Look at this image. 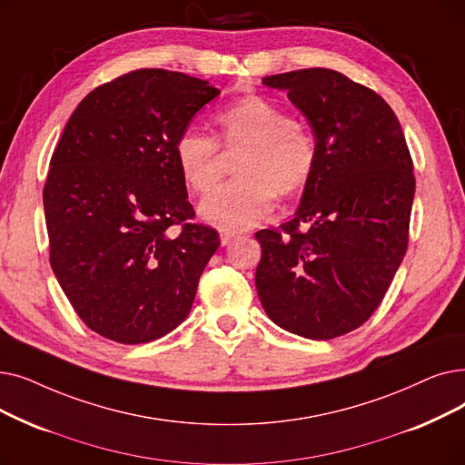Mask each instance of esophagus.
Returning <instances> with one entry per match:
<instances>
[{
	"label": "esophagus",
	"instance_id": "34e87169",
	"mask_svg": "<svg viewBox=\"0 0 465 465\" xmlns=\"http://www.w3.org/2000/svg\"><path fill=\"white\" fill-rule=\"evenodd\" d=\"M237 237V233L235 232H228V230H222L220 232V243H222V247H226V245H230L232 241Z\"/></svg>",
	"mask_w": 465,
	"mask_h": 465
}]
</instances>
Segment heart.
<instances>
[{
    "label": "heart",
    "mask_w": 465,
    "mask_h": 465,
    "mask_svg": "<svg viewBox=\"0 0 465 465\" xmlns=\"http://www.w3.org/2000/svg\"><path fill=\"white\" fill-rule=\"evenodd\" d=\"M218 138L237 159L239 180L203 199L201 216L224 230H243L273 211V193L291 197L304 190L317 163L312 131L264 96H247L216 115ZM176 163L195 193L211 192L224 171L218 140L199 129H186L174 144Z\"/></svg>",
    "instance_id": "obj_1"
}]
</instances>
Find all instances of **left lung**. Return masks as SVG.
<instances>
[{
    "label": "left lung",
    "mask_w": 465,
    "mask_h": 465,
    "mask_svg": "<svg viewBox=\"0 0 465 465\" xmlns=\"http://www.w3.org/2000/svg\"><path fill=\"white\" fill-rule=\"evenodd\" d=\"M262 84L304 114L317 163L294 218L254 235L258 298L281 329L331 340L374 313L405 258L412 157L386 100L344 74L308 68Z\"/></svg>",
    "instance_id": "8db88e82"
}]
</instances>
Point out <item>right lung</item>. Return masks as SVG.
I'll list each match as a JSON object with an SVG mask.
<instances>
[{"instance_id":"right-lung-1","label":"right lung","mask_w":465,"mask_h":465,"mask_svg":"<svg viewBox=\"0 0 465 465\" xmlns=\"http://www.w3.org/2000/svg\"><path fill=\"white\" fill-rule=\"evenodd\" d=\"M218 94L205 79L143 68L91 91L68 119L44 188L49 260L100 336L146 344L192 310L220 237L190 222L174 144Z\"/></svg>"}]
</instances>
